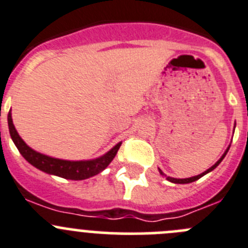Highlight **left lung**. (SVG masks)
Returning a JSON list of instances; mask_svg holds the SVG:
<instances>
[{
	"instance_id": "8db88e82",
	"label": "left lung",
	"mask_w": 248,
	"mask_h": 248,
	"mask_svg": "<svg viewBox=\"0 0 248 248\" xmlns=\"http://www.w3.org/2000/svg\"><path fill=\"white\" fill-rule=\"evenodd\" d=\"M229 148H230V147H229ZM229 148H228V149H226V152L224 153V154H223V156H221V158L219 159V160L217 161V163H215L214 165L212 166V168H210V169H208L207 171H204V172H203V173H201V175H197V176H193V177H189V179H173V177H169V176L166 177V179H168L169 181H170V182H173V184H189V182L197 181L198 179H201V177H202V176H204L205 173H208V172H210V171H212V170H214V169L217 168V166H218L219 164L221 163V160H223V159L225 158V155H226V153H228ZM159 172H160L161 175H164V173H163V171H161V170H159Z\"/></svg>"
}]
</instances>
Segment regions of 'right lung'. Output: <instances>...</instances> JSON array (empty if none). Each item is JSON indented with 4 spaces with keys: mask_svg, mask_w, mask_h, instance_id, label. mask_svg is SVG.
<instances>
[{
    "mask_svg": "<svg viewBox=\"0 0 248 248\" xmlns=\"http://www.w3.org/2000/svg\"><path fill=\"white\" fill-rule=\"evenodd\" d=\"M8 128L9 135H11V138L15 142L16 147L18 148V150H19V153L23 155V158L28 163H30L33 166H35L36 169L44 171V172L56 175V176L68 180H85L98 175L104 169L108 168V164L112 161V159L116 155L117 150L121 147V143H119L110 152L106 153L105 155H103L101 158L94 159V160H61V159H55L51 158V156L44 155V154H40V153L35 152V150H33L30 147H28L24 140L19 137L17 131H16L11 112H8Z\"/></svg>",
    "mask_w": 248,
    "mask_h": 248,
    "instance_id": "obj_1",
    "label": "right lung"
}]
</instances>
